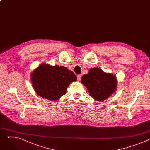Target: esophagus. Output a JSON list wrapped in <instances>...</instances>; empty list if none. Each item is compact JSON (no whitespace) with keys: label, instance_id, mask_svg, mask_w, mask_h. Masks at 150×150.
Wrapping results in <instances>:
<instances>
[{"label":"esophagus","instance_id":"34e87169","mask_svg":"<svg viewBox=\"0 0 150 150\" xmlns=\"http://www.w3.org/2000/svg\"><path fill=\"white\" fill-rule=\"evenodd\" d=\"M77 78H78V81H80L81 80V75H78L77 76Z\"/></svg>","mask_w":150,"mask_h":150}]
</instances>
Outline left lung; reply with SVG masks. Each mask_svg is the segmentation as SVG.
<instances>
[{"label":"left lung","instance_id":"8db88e82","mask_svg":"<svg viewBox=\"0 0 150 150\" xmlns=\"http://www.w3.org/2000/svg\"><path fill=\"white\" fill-rule=\"evenodd\" d=\"M81 82L87 87L91 97L97 101H102L115 92L117 81L115 75L95 67L82 76Z\"/></svg>","mask_w":150,"mask_h":150}]
</instances>
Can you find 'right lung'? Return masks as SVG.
Masks as SVG:
<instances>
[{"label": "right lung", "mask_w": 150, "mask_h": 150, "mask_svg": "<svg viewBox=\"0 0 150 150\" xmlns=\"http://www.w3.org/2000/svg\"><path fill=\"white\" fill-rule=\"evenodd\" d=\"M33 87L42 98L56 101L66 94L69 84L77 80L75 74L65 67L41 63L31 74Z\"/></svg>", "instance_id": "add662e5"}]
</instances>
